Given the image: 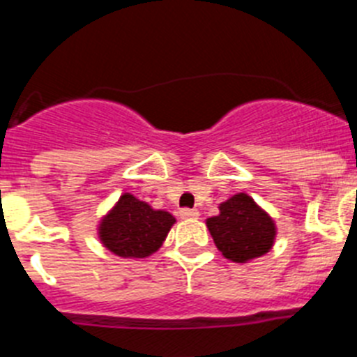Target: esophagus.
<instances>
[{
    "label": "esophagus",
    "mask_w": 357,
    "mask_h": 357,
    "mask_svg": "<svg viewBox=\"0 0 357 357\" xmlns=\"http://www.w3.org/2000/svg\"><path fill=\"white\" fill-rule=\"evenodd\" d=\"M181 216L184 220H195V218L200 216V213L197 209H181Z\"/></svg>",
    "instance_id": "esophagus-1"
}]
</instances>
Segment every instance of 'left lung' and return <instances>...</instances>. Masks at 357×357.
Wrapping results in <instances>:
<instances>
[{"mask_svg":"<svg viewBox=\"0 0 357 357\" xmlns=\"http://www.w3.org/2000/svg\"><path fill=\"white\" fill-rule=\"evenodd\" d=\"M206 223L218 250L234 263L261 257L275 241V223L247 193L220 204V214L207 218Z\"/></svg>","mask_w":357,"mask_h":357,"instance_id":"obj_1","label":"left lung"}]
</instances>
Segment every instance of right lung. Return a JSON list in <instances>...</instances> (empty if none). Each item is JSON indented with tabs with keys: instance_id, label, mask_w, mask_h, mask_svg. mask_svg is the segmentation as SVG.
Instances as JSON below:
<instances>
[{
	"instance_id": "obj_1",
	"label": "right lung",
	"mask_w": 357,
	"mask_h": 357,
	"mask_svg": "<svg viewBox=\"0 0 357 357\" xmlns=\"http://www.w3.org/2000/svg\"><path fill=\"white\" fill-rule=\"evenodd\" d=\"M175 223L168 211H157L130 193H123L116 206L102 218L98 238L119 257L143 259L162 247Z\"/></svg>"
}]
</instances>
